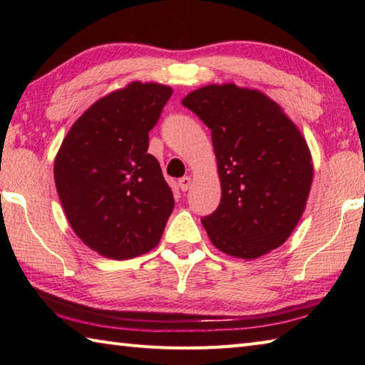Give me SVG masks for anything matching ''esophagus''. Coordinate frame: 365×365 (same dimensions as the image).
Listing matches in <instances>:
<instances>
[{"label": "esophagus", "mask_w": 365, "mask_h": 365, "mask_svg": "<svg viewBox=\"0 0 365 365\" xmlns=\"http://www.w3.org/2000/svg\"><path fill=\"white\" fill-rule=\"evenodd\" d=\"M191 183H192V180H191V177H182L180 180H178V185H180V190L182 191H188L190 190V187H191Z\"/></svg>", "instance_id": "1"}]
</instances>
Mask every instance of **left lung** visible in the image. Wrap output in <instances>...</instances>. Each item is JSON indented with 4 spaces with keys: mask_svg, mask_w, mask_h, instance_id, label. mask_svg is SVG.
I'll return each instance as SVG.
<instances>
[{
    "mask_svg": "<svg viewBox=\"0 0 365 365\" xmlns=\"http://www.w3.org/2000/svg\"><path fill=\"white\" fill-rule=\"evenodd\" d=\"M212 130L221 202L202 218L216 250L252 260L297 227L314 178L299 128L274 100L234 83L208 84L182 100Z\"/></svg>",
    "mask_w": 365,
    "mask_h": 365,
    "instance_id": "1",
    "label": "left lung"
}]
</instances>
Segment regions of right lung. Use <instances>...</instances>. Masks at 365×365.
I'll list each match as a JSON object with an SVG mask.
<instances>
[{
	"label": "right lung",
	"instance_id": "add662e5",
	"mask_svg": "<svg viewBox=\"0 0 365 365\" xmlns=\"http://www.w3.org/2000/svg\"><path fill=\"white\" fill-rule=\"evenodd\" d=\"M173 89L133 81L89 106L61 144L54 183L73 232L92 251L133 259L160 243L174 196L149 131Z\"/></svg>",
	"mask_w": 365,
	"mask_h": 365
}]
</instances>
